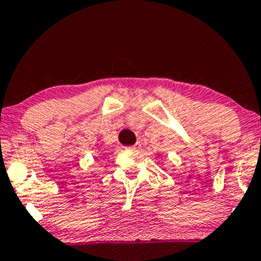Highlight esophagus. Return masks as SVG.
Listing matches in <instances>:
<instances>
[{"instance_id": "esophagus-1", "label": "esophagus", "mask_w": 261, "mask_h": 261, "mask_svg": "<svg viewBox=\"0 0 261 261\" xmlns=\"http://www.w3.org/2000/svg\"><path fill=\"white\" fill-rule=\"evenodd\" d=\"M128 148L130 149H134V150H137V149H140L141 148V144L137 142V143H135L134 146H131V147H128Z\"/></svg>"}]
</instances>
